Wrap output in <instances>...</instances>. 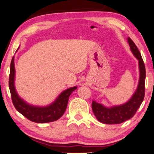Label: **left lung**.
Listing matches in <instances>:
<instances>
[{
    "mask_svg": "<svg viewBox=\"0 0 154 154\" xmlns=\"http://www.w3.org/2000/svg\"><path fill=\"white\" fill-rule=\"evenodd\" d=\"M128 42L134 56L139 60L140 80L137 88L135 94L127 103L119 106L106 107L101 104L92 102V109L94 114L100 122L105 124H119L131 119L141 105L145 94V78L146 70L141 54L138 50L133 41L128 38Z\"/></svg>",
    "mask_w": 154,
    "mask_h": 154,
    "instance_id": "8db88e82",
    "label": "left lung"
}]
</instances>
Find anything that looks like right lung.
<instances>
[{"label": "right lung", "mask_w": 154, "mask_h": 154, "mask_svg": "<svg viewBox=\"0 0 154 154\" xmlns=\"http://www.w3.org/2000/svg\"><path fill=\"white\" fill-rule=\"evenodd\" d=\"M14 57L12 58L9 77V88L14 107L28 119L35 123H49L60 119L66 111L69 96L77 86L69 88L60 94L56 100L46 107H37L29 105L18 96L14 87Z\"/></svg>", "instance_id": "1"}]
</instances>
